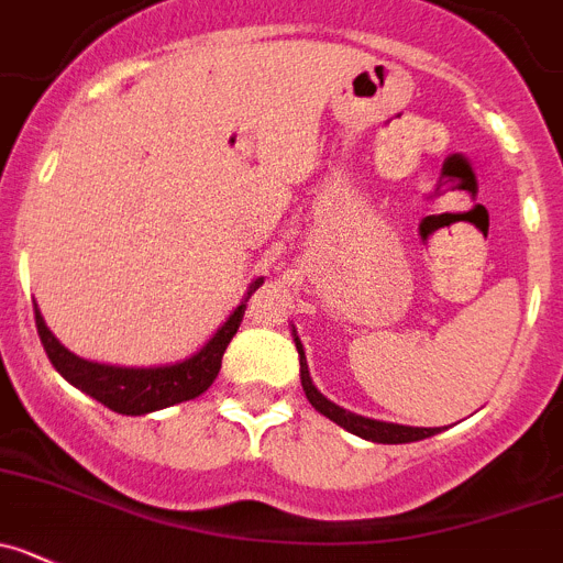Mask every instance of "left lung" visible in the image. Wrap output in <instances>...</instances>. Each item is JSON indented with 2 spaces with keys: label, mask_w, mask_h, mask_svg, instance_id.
Returning a JSON list of instances; mask_svg holds the SVG:
<instances>
[{
  "label": "left lung",
  "mask_w": 563,
  "mask_h": 563,
  "mask_svg": "<svg viewBox=\"0 0 563 563\" xmlns=\"http://www.w3.org/2000/svg\"><path fill=\"white\" fill-rule=\"evenodd\" d=\"M294 335V344H297V353H299V380H302V391H306L308 402L317 408L322 417H328L330 422L341 424L344 430L350 433L361 435L366 441H377V444H408V441H422L430 439V435L441 433V428H411V424H397V422H380V419H369V417H361V413L346 411V408L335 406L313 386L311 380V372H308V361H306V350H302V341L297 339V330H291Z\"/></svg>",
  "instance_id": "8db88e82"
}]
</instances>
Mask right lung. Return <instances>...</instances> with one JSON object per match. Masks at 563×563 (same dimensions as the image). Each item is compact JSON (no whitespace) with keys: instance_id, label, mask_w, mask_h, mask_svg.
<instances>
[{"instance_id":"obj_1","label":"right lung","mask_w":563,"mask_h":563,"mask_svg":"<svg viewBox=\"0 0 563 563\" xmlns=\"http://www.w3.org/2000/svg\"><path fill=\"white\" fill-rule=\"evenodd\" d=\"M261 283H264V277H255L250 288H246L244 299L235 306V311L222 322V328L210 335L197 353L183 361H175V364L115 366L80 358L71 350H66L55 339V333L46 328L38 306H35V328H38L41 344H44L52 366L71 386L80 388L82 394L93 397L102 406H108L110 411L124 413V417H144V413L194 400L202 391H208L210 383L217 380L219 369H222V355L228 350L230 339L235 335V330H239L241 317L246 311V299H250V294Z\"/></svg>"}]
</instances>
